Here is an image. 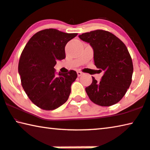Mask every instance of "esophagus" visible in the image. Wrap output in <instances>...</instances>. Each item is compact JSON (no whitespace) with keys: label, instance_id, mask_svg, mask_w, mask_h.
<instances>
[{"label":"esophagus","instance_id":"esophagus-1","mask_svg":"<svg viewBox=\"0 0 150 150\" xmlns=\"http://www.w3.org/2000/svg\"><path fill=\"white\" fill-rule=\"evenodd\" d=\"M77 74H78V76H80L82 75V72H80V71H78V72H77Z\"/></svg>","mask_w":150,"mask_h":150}]
</instances>
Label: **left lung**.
<instances>
[{"instance_id": "obj_1", "label": "left lung", "mask_w": 150, "mask_h": 150, "mask_svg": "<svg viewBox=\"0 0 150 150\" xmlns=\"http://www.w3.org/2000/svg\"><path fill=\"white\" fill-rule=\"evenodd\" d=\"M80 40L89 43L94 50V65L104 71L100 82L93 77L85 90L92 102L102 107L116 104L125 95L132 80L133 62L121 40L105 30L82 33Z\"/></svg>"}]
</instances>
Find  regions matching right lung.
I'll use <instances>...</instances> for the list:
<instances>
[{"label": "right lung", "instance_id": "obj_1", "mask_svg": "<svg viewBox=\"0 0 150 150\" xmlns=\"http://www.w3.org/2000/svg\"><path fill=\"white\" fill-rule=\"evenodd\" d=\"M77 35L55 29L41 30L23 50L18 66L21 85L31 102L41 109L54 110L68 99L76 72H59L56 76L54 66L57 59L65 58L66 45Z\"/></svg>", "mask_w": 150, "mask_h": 150}]
</instances>
